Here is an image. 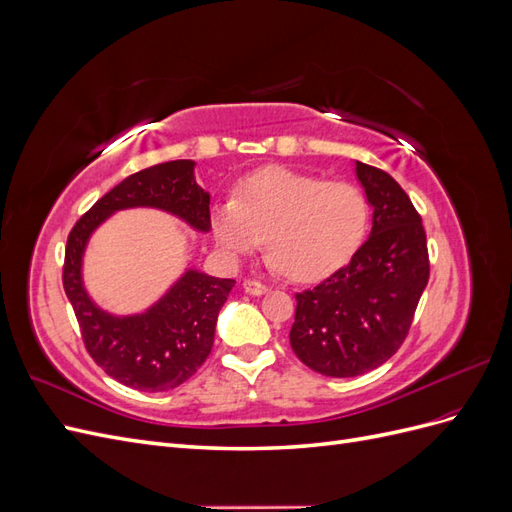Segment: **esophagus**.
<instances>
[{"label":"esophagus","mask_w":512,"mask_h":512,"mask_svg":"<svg viewBox=\"0 0 512 512\" xmlns=\"http://www.w3.org/2000/svg\"><path fill=\"white\" fill-rule=\"evenodd\" d=\"M243 288H245V292H250V294H265L267 290H269V286L267 284H262V282H258V280H254V277H247V280L243 282Z\"/></svg>","instance_id":"1"}]
</instances>
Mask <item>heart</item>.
<instances>
[{"mask_svg":"<svg viewBox=\"0 0 512 512\" xmlns=\"http://www.w3.org/2000/svg\"><path fill=\"white\" fill-rule=\"evenodd\" d=\"M369 203L348 181H324L290 168H265L245 177L235 196L211 211V235L237 260L265 237L269 265L297 282L331 275L359 250Z\"/></svg>","mask_w":512,"mask_h":512,"instance_id":"b5f03b06","label":"heart"}]
</instances>
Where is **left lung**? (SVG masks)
Segmentation results:
<instances>
[{"mask_svg":"<svg viewBox=\"0 0 512 512\" xmlns=\"http://www.w3.org/2000/svg\"><path fill=\"white\" fill-rule=\"evenodd\" d=\"M374 207L371 237L314 288L297 292L290 346L322 376L352 378L380 367L404 344L429 280L421 215L384 170L356 162Z\"/></svg>","mask_w":512,"mask_h":512,"instance_id":"left-lung-1","label":"left lung"}]
</instances>
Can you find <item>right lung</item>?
Wrapping results in <instances>:
<instances>
[{"label": "right lung", "mask_w": 512, "mask_h": 512, "mask_svg": "<svg viewBox=\"0 0 512 512\" xmlns=\"http://www.w3.org/2000/svg\"><path fill=\"white\" fill-rule=\"evenodd\" d=\"M192 170V160L138 170L83 213L68 235L61 282L83 344L108 376L136 391H170L196 374L213 348L215 322L235 280L188 271L149 312L115 318L87 297L81 282L83 250L102 220L128 207L166 209L198 230H209V194L198 188Z\"/></svg>", "instance_id": "add662e5"}]
</instances>
